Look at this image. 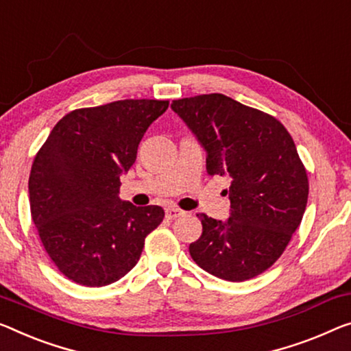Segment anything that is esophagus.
<instances>
[{
  "mask_svg": "<svg viewBox=\"0 0 351 351\" xmlns=\"http://www.w3.org/2000/svg\"><path fill=\"white\" fill-rule=\"evenodd\" d=\"M181 216H184V211H182V209L167 208V211H165V217L167 219H171V221H173V219H178V217H181Z\"/></svg>",
  "mask_w": 351,
  "mask_h": 351,
  "instance_id": "esophagus-1",
  "label": "esophagus"
}]
</instances>
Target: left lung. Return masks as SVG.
<instances>
[{"mask_svg": "<svg viewBox=\"0 0 351 351\" xmlns=\"http://www.w3.org/2000/svg\"><path fill=\"white\" fill-rule=\"evenodd\" d=\"M171 108L206 149L208 175L232 178L227 222L197 214L203 233L192 260L219 279L265 273L300 227L309 195L306 167L279 119L223 94L176 99Z\"/></svg>", "mask_w": 351, "mask_h": 351, "instance_id": "8db88e82", "label": "left lung"}]
</instances>
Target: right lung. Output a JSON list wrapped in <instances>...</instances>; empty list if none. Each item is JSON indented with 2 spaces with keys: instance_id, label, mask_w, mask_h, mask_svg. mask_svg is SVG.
Instances as JSON below:
<instances>
[{
  "instance_id": "obj_1",
  "label": "right lung",
  "mask_w": 351,
  "mask_h": 351,
  "mask_svg": "<svg viewBox=\"0 0 351 351\" xmlns=\"http://www.w3.org/2000/svg\"><path fill=\"white\" fill-rule=\"evenodd\" d=\"M167 108L169 101L124 99L72 110L36 154L31 217L50 260L75 284L121 279L164 219L160 206H134L118 192L119 175L132 167L146 129Z\"/></svg>"
}]
</instances>
